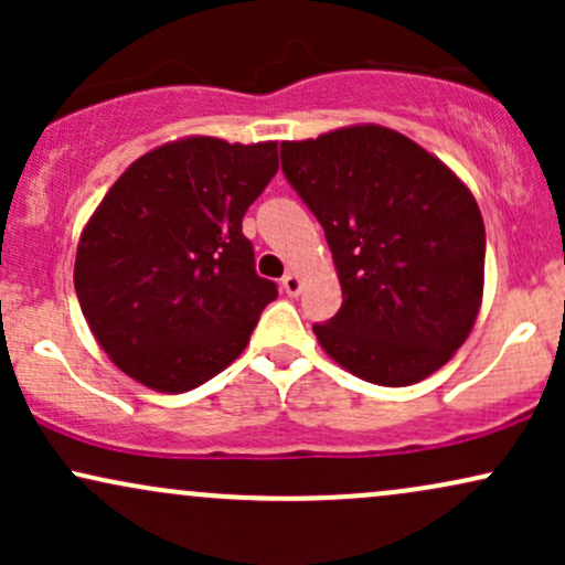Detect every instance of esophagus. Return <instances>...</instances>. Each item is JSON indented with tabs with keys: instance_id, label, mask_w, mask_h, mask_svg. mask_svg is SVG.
Listing matches in <instances>:
<instances>
[{
	"instance_id": "34e87169",
	"label": "esophagus",
	"mask_w": 565,
	"mask_h": 565,
	"mask_svg": "<svg viewBox=\"0 0 565 565\" xmlns=\"http://www.w3.org/2000/svg\"><path fill=\"white\" fill-rule=\"evenodd\" d=\"M281 289L287 291L289 297H297V295H300V289H302L300 276L291 274V270H289V274H284V278H281Z\"/></svg>"
}]
</instances>
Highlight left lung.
Returning a JSON list of instances; mask_svg holds the SVG:
<instances>
[{
    "instance_id": "left-lung-1",
    "label": "left lung",
    "mask_w": 565,
    "mask_h": 565,
    "mask_svg": "<svg viewBox=\"0 0 565 565\" xmlns=\"http://www.w3.org/2000/svg\"><path fill=\"white\" fill-rule=\"evenodd\" d=\"M281 170L321 223L342 308L313 323L355 377L425 380L468 340L483 295L486 231L449 167L385 127L281 142Z\"/></svg>"
}]
</instances>
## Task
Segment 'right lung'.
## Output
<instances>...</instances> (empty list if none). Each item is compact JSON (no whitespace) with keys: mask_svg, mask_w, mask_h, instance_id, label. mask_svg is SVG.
<instances>
[{"mask_svg":"<svg viewBox=\"0 0 565 565\" xmlns=\"http://www.w3.org/2000/svg\"><path fill=\"white\" fill-rule=\"evenodd\" d=\"M276 172V142L188 138L116 180L82 233L74 287L121 372L185 393L238 359L278 297L242 231Z\"/></svg>","mask_w":565,"mask_h":565,"instance_id":"1","label":"right lung"}]
</instances>
